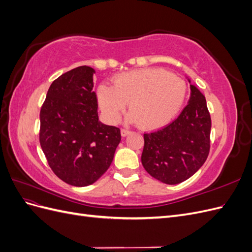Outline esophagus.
<instances>
[{"label": "esophagus", "instance_id": "obj_1", "mask_svg": "<svg viewBox=\"0 0 252 252\" xmlns=\"http://www.w3.org/2000/svg\"><path fill=\"white\" fill-rule=\"evenodd\" d=\"M130 133H131V131L128 130V129H125V128L121 129V135L122 136H127L128 134H130Z\"/></svg>", "mask_w": 252, "mask_h": 252}]
</instances>
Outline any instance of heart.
<instances>
[{
  "mask_svg": "<svg viewBox=\"0 0 252 252\" xmlns=\"http://www.w3.org/2000/svg\"><path fill=\"white\" fill-rule=\"evenodd\" d=\"M187 85L178 75L158 68H143L121 73L113 86L97 89L98 104L111 122L123 113L127 102L128 121L144 129H155L170 122L185 102Z\"/></svg>",
  "mask_w": 252,
  "mask_h": 252,
  "instance_id": "obj_1",
  "label": "heart"
}]
</instances>
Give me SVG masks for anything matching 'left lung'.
<instances>
[{"instance_id":"left-lung-1","label":"left lung","mask_w":252,"mask_h":252,"mask_svg":"<svg viewBox=\"0 0 252 252\" xmlns=\"http://www.w3.org/2000/svg\"><path fill=\"white\" fill-rule=\"evenodd\" d=\"M186 78L190 97L179 118L161 130L144 134V168L168 185L192 177L205 163L210 148L211 119L206 98Z\"/></svg>"}]
</instances>
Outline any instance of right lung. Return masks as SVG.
Here are the masks:
<instances>
[{
  "instance_id": "add662e5",
  "label": "right lung",
  "mask_w": 252,
  "mask_h": 252,
  "mask_svg": "<svg viewBox=\"0 0 252 252\" xmlns=\"http://www.w3.org/2000/svg\"><path fill=\"white\" fill-rule=\"evenodd\" d=\"M95 70L80 66L52 82L40 112V144L52 171L77 187L107 171L121 142L120 129L98 120Z\"/></svg>"
}]
</instances>
